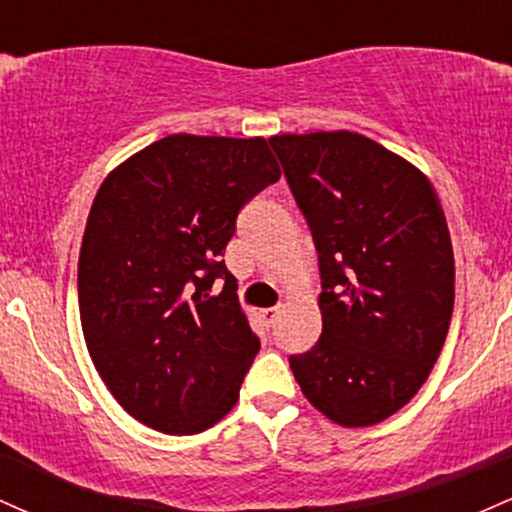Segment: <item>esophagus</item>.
I'll return each instance as SVG.
<instances>
[{"instance_id":"obj_1","label":"esophagus","mask_w":512,"mask_h":512,"mask_svg":"<svg viewBox=\"0 0 512 512\" xmlns=\"http://www.w3.org/2000/svg\"><path fill=\"white\" fill-rule=\"evenodd\" d=\"M279 313H281L279 305H276V308H264V310H260L262 320L267 322V325H274V322H276V315H279Z\"/></svg>"}]
</instances>
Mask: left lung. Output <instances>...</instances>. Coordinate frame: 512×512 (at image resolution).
<instances>
[{
  "mask_svg": "<svg viewBox=\"0 0 512 512\" xmlns=\"http://www.w3.org/2000/svg\"><path fill=\"white\" fill-rule=\"evenodd\" d=\"M313 233L322 334L291 370L346 428L409 402L443 351L455 303L448 221L407 158L349 129L269 137Z\"/></svg>",
  "mask_w": 512,
  "mask_h": 512,
  "instance_id": "left-lung-1",
  "label": "left lung"
}]
</instances>
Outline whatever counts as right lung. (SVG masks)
<instances>
[{
    "label": "right lung",
    "instance_id": "1",
    "mask_svg": "<svg viewBox=\"0 0 512 512\" xmlns=\"http://www.w3.org/2000/svg\"><path fill=\"white\" fill-rule=\"evenodd\" d=\"M279 178L267 139L170 134L103 180L79 252L81 330L144 426L190 436L236 407L260 339L221 255L243 204Z\"/></svg>",
    "mask_w": 512,
    "mask_h": 512
}]
</instances>
